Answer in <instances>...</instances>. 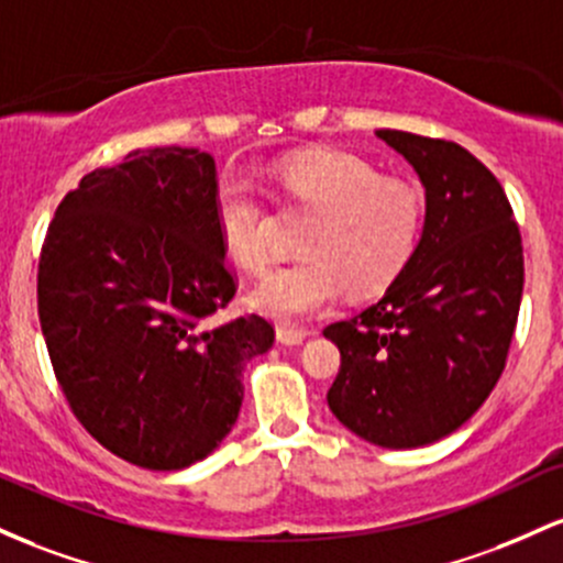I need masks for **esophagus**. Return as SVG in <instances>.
<instances>
[{
    "mask_svg": "<svg viewBox=\"0 0 563 563\" xmlns=\"http://www.w3.org/2000/svg\"><path fill=\"white\" fill-rule=\"evenodd\" d=\"M308 334L311 332L302 330V327H289V324L276 327V340H279L282 345H300Z\"/></svg>",
    "mask_w": 563,
    "mask_h": 563,
    "instance_id": "1",
    "label": "esophagus"
}]
</instances>
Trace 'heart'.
I'll use <instances>...</instances> for the list:
<instances>
[{"label":"heart","instance_id":"heart-1","mask_svg":"<svg viewBox=\"0 0 563 563\" xmlns=\"http://www.w3.org/2000/svg\"><path fill=\"white\" fill-rule=\"evenodd\" d=\"M279 183L319 220L306 239L311 261L271 271L250 302L276 321L327 311L351 284L377 292L407 268L422 233V197L412 183L383 178L362 156L311 151L279 164ZM214 223L225 255L257 274L271 261V218L250 180L225 175L214 191Z\"/></svg>","mask_w":563,"mask_h":563}]
</instances>
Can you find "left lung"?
<instances>
[{
    "instance_id": "left-lung-1",
    "label": "left lung",
    "mask_w": 563,
    "mask_h": 563,
    "mask_svg": "<svg viewBox=\"0 0 563 563\" xmlns=\"http://www.w3.org/2000/svg\"><path fill=\"white\" fill-rule=\"evenodd\" d=\"M426 188L418 252L375 306L324 330L340 349L327 401L385 450L433 444L505 369L523 289L521 233L495 175L463 145L377 130Z\"/></svg>"
}]
</instances>
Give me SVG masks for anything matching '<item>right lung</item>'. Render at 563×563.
I'll return each mask as SVG.
<instances>
[{
    "instance_id": "obj_1",
    "label": "right lung",
    "mask_w": 563,
    "mask_h": 563,
    "mask_svg": "<svg viewBox=\"0 0 563 563\" xmlns=\"http://www.w3.org/2000/svg\"><path fill=\"white\" fill-rule=\"evenodd\" d=\"M214 191L205 151H132L66 194L42 247L40 321L68 407L148 471L218 450L242 409V369L274 345L263 316L212 321L236 295Z\"/></svg>"
}]
</instances>
